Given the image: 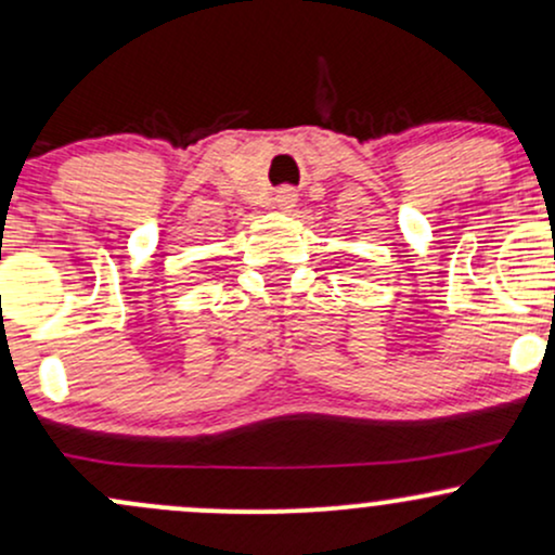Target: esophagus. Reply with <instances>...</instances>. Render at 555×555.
<instances>
[{"label":"esophagus","mask_w":555,"mask_h":555,"mask_svg":"<svg viewBox=\"0 0 555 555\" xmlns=\"http://www.w3.org/2000/svg\"><path fill=\"white\" fill-rule=\"evenodd\" d=\"M273 203H276V208L279 211H292V208H295V203H297V193L292 188H282L276 193V197H273Z\"/></svg>","instance_id":"obj_1"}]
</instances>
